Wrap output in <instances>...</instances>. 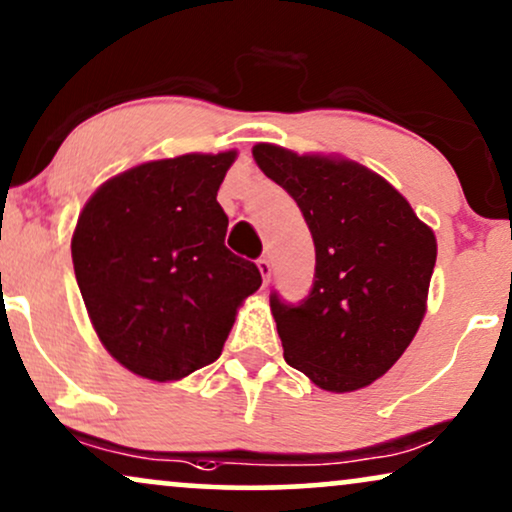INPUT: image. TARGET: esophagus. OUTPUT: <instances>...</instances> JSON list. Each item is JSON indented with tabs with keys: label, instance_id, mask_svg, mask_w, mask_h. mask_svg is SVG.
<instances>
[{
	"label": "esophagus",
	"instance_id": "esophagus-1",
	"mask_svg": "<svg viewBox=\"0 0 512 512\" xmlns=\"http://www.w3.org/2000/svg\"><path fill=\"white\" fill-rule=\"evenodd\" d=\"M257 269H260L264 283H269V278H271V262L267 260V257H260V260H257Z\"/></svg>",
	"mask_w": 512,
	"mask_h": 512
}]
</instances>
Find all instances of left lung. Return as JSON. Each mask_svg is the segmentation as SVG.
Segmentation results:
<instances>
[{
  "label": "left lung",
  "mask_w": 512,
  "mask_h": 512,
  "mask_svg": "<svg viewBox=\"0 0 512 512\" xmlns=\"http://www.w3.org/2000/svg\"><path fill=\"white\" fill-rule=\"evenodd\" d=\"M290 193L314 241V283L300 302L271 293L283 357L328 392L387 373L425 314L437 241L397 189L349 160L252 148Z\"/></svg>",
  "instance_id": "left-lung-1"
}]
</instances>
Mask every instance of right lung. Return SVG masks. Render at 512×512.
Wrapping results in <instances>:
<instances>
[{
  "instance_id": "obj_1",
  "label": "right lung",
  "mask_w": 512,
  "mask_h": 512,
  "mask_svg": "<svg viewBox=\"0 0 512 512\" xmlns=\"http://www.w3.org/2000/svg\"><path fill=\"white\" fill-rule=\"evenodd\" d=\"M236 153L155 160L101 186L73 234L82 300L103 347L141 378L179 380L212 364L236 309L262 286L224 245L219 184Z\"/></svg>"
}]
</instances>
